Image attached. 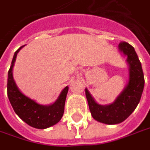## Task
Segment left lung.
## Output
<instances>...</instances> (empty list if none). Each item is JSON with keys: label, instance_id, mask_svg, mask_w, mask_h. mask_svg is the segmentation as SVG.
I'll return each mask as SVG.
<instances>
[{"label": "left lung", "instance_id": "1", "mask_svg": "<svg viewBox=\"0 0 150 150\" xmlns=\"http://www.w3.org/2000/svg\"><path fill=\"white\" fill-rule=\"evenodd\" d=\"M119 49L125 56L129 64V82L124 91L112 104L102 106L98 104L85 89V95L92 117L102 123L115 125L125 120L140 102L144 87V76L141 62L134 48L126 42L119 44Z\"/></svg>", "mask_w": 150, "mask_h": 150}]
</instances>
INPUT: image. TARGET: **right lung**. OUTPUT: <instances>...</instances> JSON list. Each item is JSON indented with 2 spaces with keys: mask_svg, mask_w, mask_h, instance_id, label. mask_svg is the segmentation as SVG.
I'll return each instance as SVG.
<instances>
[{
  "mask_svg": "<svg viewBox=\"0 0 150 150\" xmlns=\"http://www.w3.org/2000/svg\"><path fill=\"white\" fill-rule=\"evenodd\" d=\"M24 46L20 47L14 53L7 78V96L16 114L29 125L37 129L48 128L61 120L64 109L68 86L61 91L56 102L48 106L40 105L34 100L27 97L18 89L13 78V67L17 54Z\"/></svg>",
  "mask_w": 150,
  "mask_h": 150,
  "instance_id": "obj_1",
  "label": "right lung"
}]
</instances>
